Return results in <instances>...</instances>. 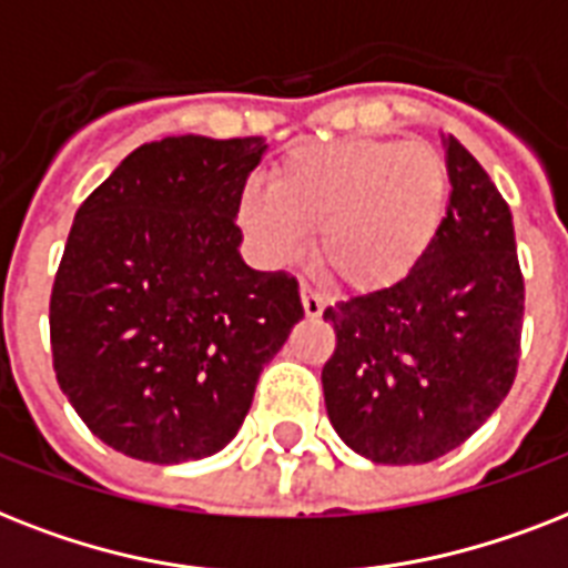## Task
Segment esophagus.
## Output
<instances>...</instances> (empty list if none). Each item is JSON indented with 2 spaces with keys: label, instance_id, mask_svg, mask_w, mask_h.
I'll use <instances>...</instances> for the list:
<instances>
[{
  "label": "esophagus",
  "instance_id": "34e87169",
  "mask_svg": "<svg viewBox=\"0 0 568 568\" xmlns=\"http://www.w3.org/2000/svg\"><path fill=\"white\" fill-rule=\"evenodd\" d=\"M302 307H305V313L311 320H316V316H322V311H325V296L316 293L311 284H302Z\"/></svg>",
  "mask_w": 568,
  "mask_h": 568
}]
</instances>
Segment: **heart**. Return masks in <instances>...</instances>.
<instances>
[{"label":"heart","instance_id":"1","mask_svg":"<svg viewBox=\"0 0 568 568\" xmlns=\"http://www.w3.org/2000/svg\"><path fill=\"white\" fill-rule=\"evenodd\" d=\"M448 202L446 161L425 143L348 138L302 146L248 190L240 225L275 263L302 255L320 231V257L346 287H396L437 240Z\"/></svg>","mask_w":568,"mask_h":568}]
</instances>
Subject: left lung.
I'll return each instance as SVG.
<instances>
[{
    "label": "left lung",
    "instance_id": "1",
    "mask_svg": "<svg viewBox=\"0 0 568 568\" xmlns=\"http://www.w3.org/2000/svg\"><path fill=\"white\" fill-rule=\"evenodd\" d=\"M452 193L428 255L396 287L325 307L328 419L375 464H428L464 446L514 387L525 278L514 216L475 158L446 138Z\"/></svg>",
    "mask_w": 568,
    "mask_h": 568
}]
</instances>
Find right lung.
Here are the masks:
<instances>
[{"label": "right lung", "instance_id": "add662e5", "mask_svg": "<svg viewBox=\"0 0 568 568\" xmlns=\"http://www.w3.org/2000/svg\"><path fill=\"white\" fill-rule=\"evenodd\" d=\"M263 138L134 149L75 211L49 298L54 378L102 443L202 460L246 419L263 366L305 316L298 281L237 246Z\"/></svg>", "mask_w": 568, "mask_h": 568}]
</instances>
